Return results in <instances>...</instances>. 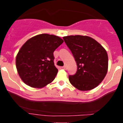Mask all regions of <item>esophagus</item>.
<instances>
[{
    "label": "esophagus",
    "instance_id": "esophagus-1",
    "mask_svg": "<svg viewBox=\"0 0 123 123\" xmlns=\"http://www.w3.org/2000/svg\"><path fill=\"white\" fill-rule=\"evenodd\" d=\"M62 69H66V66H62Z\"/></svg>",
    "mask_w": 123,
    "mask_h": 123
}]
</instances>
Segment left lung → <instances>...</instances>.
<instances>
[{
    "instance_id": "1",
    "label": "left lung",
    "mask_w": 123,
    "mask_h": 123,
    "mask_svg": "<svg viewBox=\"0 0 123 123\" xmlns=\"http://www.w3.org/2000/svg\"><path fill=\"white\" fill-rule=\"evenodd\" d=\"M63 39L77 66L75 74L69 76L70 83L80 91L95 88L102 82L108 72L106 51L95 39L87 36L70 35Z\"/></svg>"
}]
</instances>
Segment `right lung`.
I'll return each instance as SVG.
<instances>
[{
  "label": "right lung",
  "instance_id": "add662e5",
  "mask_svg": "<svg viewBox=\"0 0 123 123\" xmlns=\"http://www.w3.org/2000/svg\"><path fill=\"white\" fill-rule=\"evenodd\" d=\"M63 42L59 36L43 33L30 38L22 45L15 63L24 83L41 88L54 80L58 70L54 63L53 53Z\"/></svg>",
  "mask_w": 123,
  "mask_h": 123
}]
</instances>
